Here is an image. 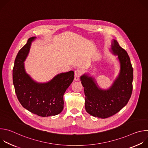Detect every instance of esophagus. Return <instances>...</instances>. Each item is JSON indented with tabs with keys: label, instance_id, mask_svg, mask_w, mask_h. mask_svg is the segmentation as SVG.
<instances>
[{
	"label": "esophagus",
	"instance_id": "34e87169",
	"mask_svg": "<svg viewBox=\"0 0 148 148\" xmlns=\"http://www.w3.org/2000/svg\"><path fill=\"white\" fill-rule=\"evenodd\" d=\"M81 71L79 69H77L75 71V73H74V80L75 81H78L79 79V77L81 75Z\"/></svg>",
	"mask_w": 148,
	"mask_h": 148
}]
</instances>
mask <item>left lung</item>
Masks as SVG:
<instances>
[{
  "instance_id": "8db88e82",
  "label": "left lung",
  "mask_w": 148,
  "mask_h": 148,
  "mask_svg": "<svg viewBox=\"0 0 148 148\" xmlns=\"http://www.w3.org/2000/svg\"><path fill=\"white\" fill-rule=\"evenodd\" d=\"M111 51L118 56L120 72L109 89H101L94 78L87 74L80 77L86 96V111L93 116L103 119L115 115L127 104L133 88V68L127 52L114 39Z\"/></svg>"
}]
</instances>
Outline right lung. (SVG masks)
<instances>
[{
    "mask_svg": "<svg viewBox=\"0 0 148 148\" xmlns=\"http://www.w3.org/2000/svg\"><path fill=\"white\" fill-rule=\"evenodd\" d=\"M35 38H30L16 57L13 69L15 92L21 105L32 113L42 117L54 116L64 108L63 96L74 79V73H60L46 83L34 81L26 73L24 61Z\"/></svg>",
    "mask_w": 148,
    "mask_h": 148,
    "instance_id": "obj_1",
    "label": "right lung"
}]
</instances>
